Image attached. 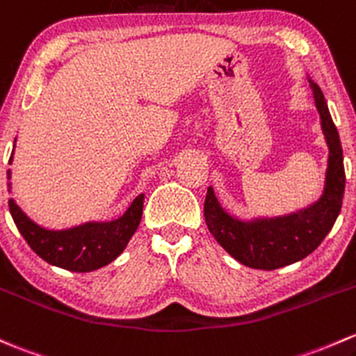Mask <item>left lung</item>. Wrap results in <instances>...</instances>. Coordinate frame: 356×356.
<instances>
[{
	"mask_svg": "<svg viewBox=\"0 0 356 356\" xmlns=\"http://www.w3.org/2000/svg\"><path fill=\"white\" fill-rule=\"evenodd\" d=\"M309 85L329 149L326 179L319 200L288 215L242 220L228 213L211 186L208 188L204 200L208 230L215 241L244 266L271 271L302 261L319 247L341 211L345 194L341 141L329 114L323 90L310 76Z\"/></svg>",
	"mask_w": 356,
	"mask_h": 356,
	"instance_id": "left-lung-1",
	"label": "left lung"
}]
</instances>
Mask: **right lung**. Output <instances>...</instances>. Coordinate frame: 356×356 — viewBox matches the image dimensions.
Wrapping results in <instances>:
<instances>
[{
  "mask_svg": "<svg viewBox=\"0 0 356 356\" xmlns=\"http://www.w3.org/2000/svg\"><path fill=\"white\" fill-rule=\"evenodd\" d=\"M11 162H13V153L10 156ZM6 175L10 181V168ZM8 191L11 193V182H8ZM143 200L145 194H138L119 218L90 220L68 228L39 225L18 207L13 197H10L8 207L18 232L37 256L52 266L73 273H90L107 266L115 257L121 256L141 222Z\"/></svg>",
  "mask_w": 356,
  "mask_h": 356,
  "instance_id": "right-lung-1",
  "label": "right lung"
}]
</instances>
